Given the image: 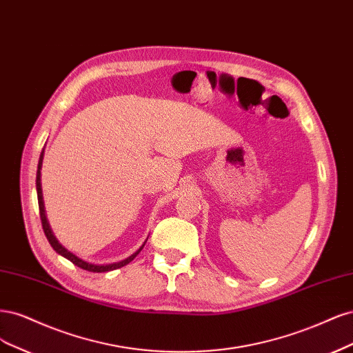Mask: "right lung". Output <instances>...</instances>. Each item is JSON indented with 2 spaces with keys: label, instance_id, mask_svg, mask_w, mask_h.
I'll list each match as a JSON object with an SVG mask.
<instances>
[{
  "label": "right lung",
  "instance_id": "add662e5",
  "mask_svg": "<svg viewBox=\"0 0 353 353\" xmlns=\"http://www.w3.org/2000/svg\"><path fill=\"white\" fill-rule=\"evenodd\" d=\"M42 158H43V151L41 152V157H39V163H38V172H37V192H38V205H39V217H41V224H42V229H43V233L45 236H47L50 245L54 248L55 252H59L60 255H63L64 258H67L69 261H72V263L74 265H77L79 268H83L86 271H90V272H105V271H112V270H117V268H121L124 265H128L130 261L134 259V256L138 255L141 251L143 245L139 248V251H136L133 255H130L129 258L120 261V263H114V264H108V265H94V264H89V263H85V261H82L81 258H77L76 255H73L72 252L67 251L65 248H63L59 241L54 237L51 229H50V224L47 221V217H45V210H43V201H42V189H41V167H42Z\"/></svg>",
  "mask_w": 353,
  "mask_h": 353
}]
</instances>
